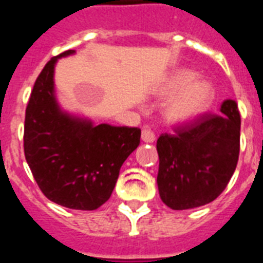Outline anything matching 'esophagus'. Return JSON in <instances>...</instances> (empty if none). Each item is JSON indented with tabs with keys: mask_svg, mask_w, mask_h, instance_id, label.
<instances>
[{
	"mask_svg": "<svg viewBox=\"0 0 263 263\" xmlns=\"http://www.w3.org/2000/svg\"><path fill=\"white\" fill-rule=\"evenodd\" d=\"M155 134L151 129L144 128L141 131V140L144 141V143H154L155 141Z\"/></svg>",
	"mask_w": 263,
	"mask_h": 263,
	"instance_id": "esophagus-1",
	"label": "esophagus"
}]
</instances>
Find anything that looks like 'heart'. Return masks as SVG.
<instances>
[{
  "mask_svg": "<svg viewBox=\"0 0 263 263\" xmlns=\"http://www.w3.org/2000/svg\"><path fill=\"white\" fill-rule=\"evenodd\" d=\"M161 97H171L164 106V115L173 123H188L200 118L216 99L214 86L188 68H179L168 75L159 90Z\"/></svg>",
  "mask_w": 263,
  "mask_h": 263,
  "instance_id": "obj_1",
  "label": "heart"
}]
</instances>
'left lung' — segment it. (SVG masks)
I'll list each match as a JSON object with an SVG mask.
<instances>
[{
  "mask_svg": "<svg viewBox=\"0 0 263 263\" xmlns=\"http://www.w3.org/2000/svg\"><path fill=\"white\" fill-rule=\"evenodd\" d=\"M221 114H205L175 134L157 139L160 197L173 211L202 206L216 200L236 171L241 116L236 100L228 99Z\"/></svg>",
  "mask_w": 263,
  "mask_h": 263,
  "instance_id": "obj_1",
  "label": "left lung"
}]
</instances>
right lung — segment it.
Instances as JSON below:
<instances>
[{
	"mask_svg": "<svg viewBox=\"0 0 263 263\" xmlns=\"http://www.w3.org/2000/svg\"><path fill=\"white\" fill-rule=\"evenodd\" d=\"M46 63L26 107L24 151L34 180L50 201L77 211H95L112 193L119 171L140 143V128L93 125L59 108L54 66Z\"/></svg>",
	"mask_w": 263,
	"mask_h": 263,
	"instance_id": "right-lung-1",
	"label": "right lung"
}]
</instances>
